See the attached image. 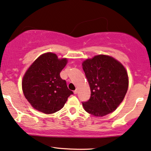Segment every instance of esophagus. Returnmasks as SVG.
Masks as SVG:
<instances>
[{
  "label": "esophagus",
  "mask_w": 151,
  "mask_h": 151,
  "mask_svg": "<svg viewBox=\"0 0 151 151\" xmlns=\"http://www.w3.org/2000/svg\"><path fill=\"white\" fill-rule=\"evenodd\" d=\"M73 93H74V94H77V93H78V90H77V89L75 90V91H73Z\"/></svg>",
  "instance_id": "34e87169"
}]
</instances>
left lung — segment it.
Returning <instances> with one entry per match:
<instances>
[{"label":"left lung","instance_id":"left-lung-1","mask_svg":"<svg viewBox=\"0 0 151 151\" xmlns=\"http://www.w3.org/2000/svg\"><path fill=\"white\" fill-rule=\"evenodd\" d=\"M91 88V98L82 103L96 117L112 113L122 102L129 87L127 71L120 62L108 55H97L82 63Z\"/></svg>","mask_w":151,"mask_h":151}]
</instances>
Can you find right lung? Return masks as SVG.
<instances>
[{"mask_svg":"<svg viewBox=\"0 0 151 151\" xmlns=\"http://www.w3.org/2000/svg\"><path fill=\"white\" fill-rule=\"evenodd\" d=\"M68 63L55 53H45L33 63L22 80L24 96L32 106L45 114L54 113L65 106L73 92L60 73Z\"/></svg>","mask_w":151,"mask_h":151,"instance_id":"add662e5","label":"right lung"}]
</instances>
